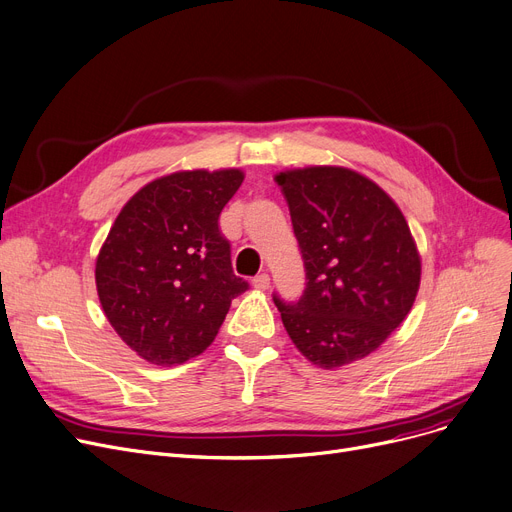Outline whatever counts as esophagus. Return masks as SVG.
<instances>
[{"instance_id": "esophagus-1", "label": "esophagus", "mask_w": 512, "mask_h": 512, "mask_svg": "<svg viewBox=\"0 0 512 512\" xmlns=\"http://www.w3.org/2000/svg\"><path fill=\"white\" fill-rule=\"evenodd\" d=\"M270 284H272V280H270V274H268V272H261V274H257V276L253 278V286L259 288V291H268Z\"/></svg>"}]
</instances>
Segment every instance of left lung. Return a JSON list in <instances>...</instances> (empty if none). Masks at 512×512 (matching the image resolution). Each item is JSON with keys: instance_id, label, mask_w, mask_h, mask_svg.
<instances>
[{"instance_id": "8db88e82", "label": "left lung", "mask_w": 512, "mask_h": 512, "mask_svg": "<svg viewBox=\"0 0 512 512\" xmlns=\"http://www.w3.org/2000/svg\"><path fill=\"white\" fill-rule=\"evenodd\" d=\"M276 182L305 268L297 301L274 293L288 337L326 370L362 360L404 322L418 293L420 259L406 219L351 169H295Z\"/></svg>"}]
</instances>
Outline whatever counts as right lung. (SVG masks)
I'll list each match as a JSON object with an SVG mask.
<instances>
[{
    "mask_svg": "<svg viewBox=\"0 0 512 512\" xmlns=\"http://www.w3.org/2000/svg\"><path fill=\"white\" fill-rule=\"evenodd\" d=\"M244 180L238 169L180 171L121 209L96 261V286L117 335L150 364L203 353L249 282L232 270L219 215Z\"/></svg>",
    "mask_w": 512,
    "mask_h": 512,
    "instance_id": "right-lung-1",
    "label": "right lung"
}]
</instances>
